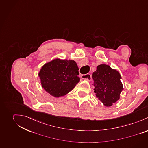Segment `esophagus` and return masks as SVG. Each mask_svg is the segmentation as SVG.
Segmentation results:
<instances>
[{
    "instance_id": "obj_1",
    "label": "esophagus",
    "mask_w": 148,
    "mask_h": 148,
    "mask_svg": "<svg viewBox=\"0 0 148 148\" xmlns=\"http://www.w3.org/2000/svg\"><path fill=\"white\" fill-rule=\"evenodd\" d=\"M81 78L84 80L90 81L91 80V75L90 74H84L81 75Z\"/></svg>"
}]
</instances>
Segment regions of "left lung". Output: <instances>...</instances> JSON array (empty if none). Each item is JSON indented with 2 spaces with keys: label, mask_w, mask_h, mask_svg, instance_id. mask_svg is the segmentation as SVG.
Returning <instances> with one entry per match:
<instances>
[{
  "label": "left lung",
  "mask_w": 148,
  "mask_h": 148,
  "mask_svg": "<svg viewBox=\"0 0 148 148\" xmlns=\"http://www.w3.org/2000/svg\"><path fill=\"white\" fill-rule=\"evenodd\" d=\"M96 97L106 107L112 106L120 99L123 85L118 71L106 64L97 66L92 74Z\"/></svg>",
  "instance_id": "1"
}]
</instances>
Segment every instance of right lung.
<instances>
[{
    "mask_svg": "<svg viewBox=\"0 0 148 148\" xmlns=\"http://www.w3.org/2000/svg\"><path fill=\"white\" fill-rule=\"evenodd\" d=\"M78 70L74 60L56 58L46 63L38 73L42 87L55 98L63 97L79 82Z\"/></svg>",
    "mask_w": 148,
    "mask_h": 148,
    "instance_id": "1",
    "label": "right lung"
}]
</instances>
